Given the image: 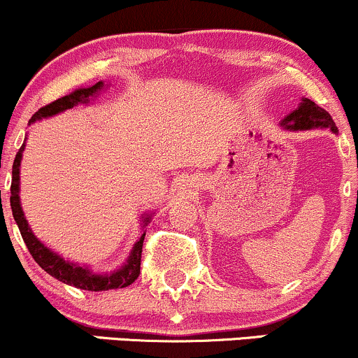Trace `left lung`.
I'll return each mask as SVG.
<instances>
[{"label": "left lung", "mask_w": 358, "mask_h": 358, "mask_svg": "<svg viewBox=\"0 0 358 358\" xmlns=\"http://www.w3.org/2000/svg\"><path fill=\"white\" fill-rule=\"evenodd\" d=\"M282 128L288 129V131H309V129H331L333 133H338L336 124L326 113L324 109L314 103L310 99H303L299 103L295 110L287 114L285 117L280 122Z\"/></svg>", "instance_id": "1"}]
</instances>
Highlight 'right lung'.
Listing matches in <instances>:
<instances>
[{
    "instance_id": "add662e5",
    "label": "right lung",
    "mask_w": 358,
    "mask_h": 358,
    "mask_svg": "<svg viewBox=\"0 0 358 358\" xmlns=\"http://www.w3.org/2000/svg\"><path fill=\"white\" fill-rule=\"evenodd\" d=\"M103 82H97L95 85L85 87V88H76L71 94L64 95V97L57 99V101L51 102L49 106L42 107L34 114L32 119L29 121V124L32 122L41 121V119H48L56 116V114L64 113V110L71 109V107L78 106V103H88L90 99L97 97L99 94L107 88ZM27 140V138H25ZM25 150V141L22 145V148L17 152V157L13 160V169H11V196H10V206L13 211V218L17 222L18 229H20L24 242L29 248L30 255H32L36 263L39 264L44 271H48L49 275L55 276L59 282L66 283V285H73L76 288H82V290H90V292H102V290H113V288H124L131 285L134 280L140 275V264H141V249H143V241H145V227L150 224L153 213H143L141 215V236L140 239L134 242L131 252H129L128 259L114 271H106V273H97L92 271L90 268L85 264L73 263V261L64 259L63 256L57 255L56 251H52L51 248L44 244L36 237V234L32 232V229L29 227L24 210H22V201H20V164H22V155H24Z\"/></svg>"
}]
</instances>
